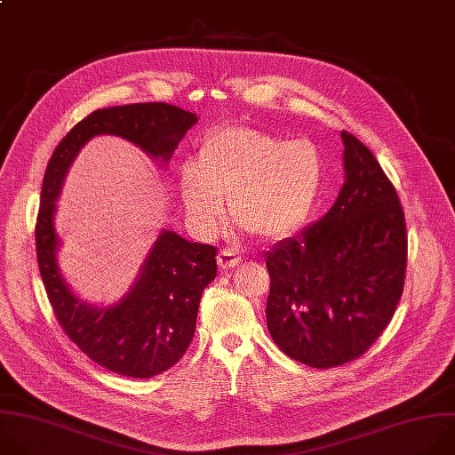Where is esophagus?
<instances>
[{
    "instance_id": "1",
    "label": "esophagus",
    "mask_w": 455,
    "mask_h": 455,
    "mask_svg": "<svg viewBox=\"0 0 455 455\" xmlns=\"http://www.w3.org/2000/svg\"><path fill=\"white\" fill-rule=\"evenodd\" d=\"M217 261H219V267H220L222 270H228V268L236 267V265L242 261V258H240L238 252H235L233 249H224V251L219 252Z\"/></svg>"
}]
</instances>
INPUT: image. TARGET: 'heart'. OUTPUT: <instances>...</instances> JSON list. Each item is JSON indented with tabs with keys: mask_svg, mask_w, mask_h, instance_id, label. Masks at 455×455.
Instances as JSON below:
<instances>
[{
	"mask_svg": "<svg viewBox=\"0 0 455 455\" xmlns=\"http://www.w3.org/2000/svg\"><path fill=\"white\" fill-rule=\"evenodd\" d=\"M323 183V157L308 140L285 141L247 125L210 132L196 161L179 166L177 185L194 228L215 235L224 215L249 233L275 240L310 213Z\"/></svg>",
	"mask_w": 455,
	"mask_h": 455,
	"instance_id": "1",
	"label": "heart"
}]
</instances>
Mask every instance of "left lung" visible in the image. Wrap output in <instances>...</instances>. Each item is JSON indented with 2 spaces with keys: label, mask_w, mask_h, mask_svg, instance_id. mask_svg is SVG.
Masks as SVG:
<instances>
[{
  "label": "left lung",
  "mask_w": 455,
  "mask_h": 455,
  "mask_svg": "<svg viewBox=\"0 0 455 455\" xmlns=\"http://www.w3.org/2000/svg\"><path fill=\"white\" fill-rule=\"evenodd\" d=\"M344 185L328 213L265 254L267 328L291 358L335 368L364 353L403 291L405 217L371 150L340 132Z\"/></svg>",
  "instance_id": "8db88e82"
}]
</instances>
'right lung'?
<instances>
[{
  "mask_svg": "<svg viewBox=\"0 0 455 455\" xmlns=\"http://www.w3.org/2000/svg\"><path fill=\"white\" fill-rule=\"evenodd\" d=\"M197 115L163 102L99 109L78 122L53 150L41 190L36 249L43 283L68 337L113 373L150 379L185 355L196 333L203 291L217 276V249L163 229L131 289L113 303H87L64 280L55 229L57 199L82 147L97 136H118L166 166Z\"/></svg>",
  "mask_w": 455,
  "mask_h": 455,
  "instance_id": "right-lung-1",
  "label": "right lung"
}]
</instances>
